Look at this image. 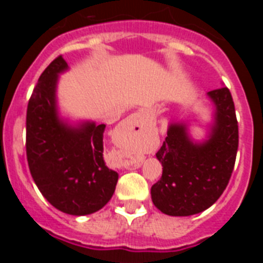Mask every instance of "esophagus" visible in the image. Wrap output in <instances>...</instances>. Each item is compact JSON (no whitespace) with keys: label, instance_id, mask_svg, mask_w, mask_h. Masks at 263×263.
I'll list each match as a JSON object with an SVG mask.
<instances>
[{"label":"esophagus","instance_id":"obj_1","mask_svg":"<svg viewBox=\"0 0 263 263\" xmlns=\"http://www.w3.org/2000/svg\"><path fill=\"white\" fill-rule=\"evenodd\" d=\"M143 117H145V115H143L142 111H139V113H137V115H136L137 120H142ZM139 166H141V163H139V162H136V163H134V164L129 166V168H132V167H133V168H138Z\"/></svg>","mask_w":263,"mask_h":263}]
</instances>
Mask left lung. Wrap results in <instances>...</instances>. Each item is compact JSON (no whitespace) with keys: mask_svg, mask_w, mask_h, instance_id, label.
<instances>
[{"mask_svg":"<svg viewBox=\"0 0 263 263\" xmlns=\"http://www.w3.org/2000/svg\"><path fill=\"white\" fill-rule=\"evenodd\" d=\"M215 105L210 137L192 142L184 124H171L157 158L162 178L152 187V199L168 216H191L210 208L227 188L238 148V122L231 90L208 92Z\"/></svg>","mask_w":263,"mask_h":263,"instance_id":"left-lung-1","label":"left lung"}]
</instances>
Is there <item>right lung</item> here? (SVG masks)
<instances>
[{
	"instance_id": "1",
	"label": "right lung",
	"mask_w": 263,
	"mask_h": 263,
	"mask_svg": "<svg viewBox=\"0 0 263 263\" xmlns=\"http://www.w3.org/2000/svg\"><path fill=\"white\" fill-rule=\"evenodd\" d=\"M67 69L66 60L58 57L32 90L26 115V155L32 179L48 203L68 215L84 216L110 200L118 174L104 160L105 125L72 126L58 116V78Z\"/></svg>"
}]
</instances>
